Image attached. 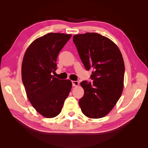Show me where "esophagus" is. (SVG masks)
<instances>
[{"instance_id":"1","label":"esophagus","mask_w":148,"mask_h":148,"mask_svg":"<svg viewBox=\"0 0 148 148\" xmlns=\"http://www.w3.org/2000/svg\"><path fill=\"white\" fill-rule=\"evenodd\" d=\"M72 84L73 86H78V85L79 84V82L78 81H72Z\"/></svg>"}]
</instances>
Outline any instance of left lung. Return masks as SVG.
Listing matches in <instances>:
<instances>
[{
  "label": "left lung",
  "instance_id": "obj_1",
  "mask_svg": "<svg viewBox=\"0 0 148 148\" xmlns=\"http://www.w3.org/2000/svg\"><path fill=\"white\" fill-rule=\"evenodd\" d=\"M73 41L92 82L83 81L84 96L79 100L82 112L89 118L108 114L123 89L125 65L119 49L110 39L96 33L73 36Z\"/></svg>",
  "mask_w": 148,
  "mask_h": 148
}]
</instances>
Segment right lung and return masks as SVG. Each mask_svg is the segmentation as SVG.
<instances>
[{"instance_id":"add662e5","label":"right lung","mask_w":148,"mask_h":148,"mask_svg":"<svg viewBox=\"0 0 148 148\" xmlns=\"http://www.w3.org/2000/svg\"><path fill=\"white\" fill-rule=\"evenodd\" d=\"M71 37V34L48 33L34 40L23 57L21 77L27 97L38 112L46 118L60 113L72 86L70 79L52 75L57 70L59 53Z\"/></svg>"}]
</instances>
